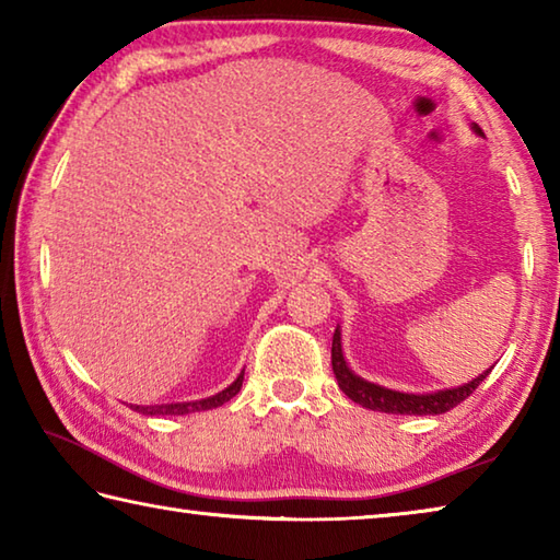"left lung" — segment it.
I'll list each match as a JSON object with an SVG mask.
<instances>
[{
  "label": "left lung",
  "instance_id": "obj_1",
  "mask_svg": "<svg viewBox=\"0 0 560 560\" xmlns=\"http://www.w3.org/2000/svg\"><path fill=\"white\" fill-rule=\"evenodd\" d=\"M477 128V126H474ZM481 132V128H477ZM330 363H334V373L338 387L343 390L350 400L363 405L365 410H375V412H387V415H442L457 407L459 402L467 400V397L477 390L479 383L485 381L489 371L485 375L474 377L471 383L452 387V390H440V393H430V395H410V393H397V390H387V387H381L375 383H368L363 377H358L350 368L346 365L343 358V348H340V330L336 328L334 334V346H330Z\"/></svg>",
  "mask_w": 560,
  "mask_h": 560
}]
</instances>
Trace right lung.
<instances>
[{
	"mask_svg": "<svg viewBox=\"0 0 560 560\" xmlns=\"http://www.w3.org/2000/svg\"><path fill=\"white\" fill-rule=\"evenodd\" d=\"M244 381V373H240V377L226 387V390L217 393L212 397H207V400H197V402H175V405H153V407H143V405H130L132 410H138L140 415H187V412H200V410H212V407H220L226 400H232V397L240 393Z\"/></svg>",
	"mask_w": 560,
	"mask_h": 560,
	"instance_id": "1",
	"label": "right lung"
}]
</instances>
